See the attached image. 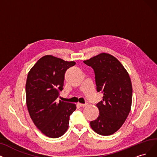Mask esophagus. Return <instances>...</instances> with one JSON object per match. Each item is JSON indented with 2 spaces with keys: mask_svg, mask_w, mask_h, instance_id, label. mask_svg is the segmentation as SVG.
<instances>
[{
  "mask_svg": "<svg viewBox=\"0 0 157 157\" xmlns=\"http://www.w3.org/2000/svg\"><path fill=\"white\" fill-rule=\"evenodd\" d=\"M78 105L80 107H85V106L87 105V104H81V103H78Z\"/></svg>",
  "mask_w": 157,
  "mask_h": 157,
  "instance_id": "obj_1",
  "label": "esophagus"
}]
</instances>
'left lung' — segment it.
Returning <instances> with one entry per match:
<instances>
[{"label":"left lung","mask_w":157,"mask_h":157,"mask_svg":"<svg viewBox=\"0 0 157 157\" xmlns=\"http://www.w3.org/2000/svg\"><path fill=\"white\" fill-rule=\"evenodd\" d=\"M84 62L93 69L97 90L104 93L102 101L97 104L99 115L90 126L100 135H111L121 128L131 110L133 91L129 75L109 53H100Z\"/></svg>","instance_id":"obj_1"}]
</instances>
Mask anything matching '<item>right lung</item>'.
<instances>
[{
  "label": "right lung",
  "mask_w": 157,
  "mask_h": 157,
  "mask_svg": "<svg viewBox=\"0 0 157 157\" xmlns=\"http://www.w3.org/2000/svg\"><path fill=\"white\" fill-rule=\"evenodd\" d=\"M74 61H65L52 55L40 58L28 73L26 84L28 110L31 120L49 138L63 135L68 129L70 116L76 105L56 99L63 90L64 75Z\"/></svg>",
  "instance_id": "1"
}]
</instances>
